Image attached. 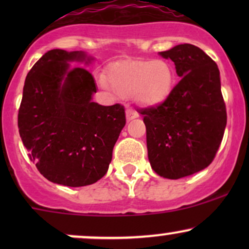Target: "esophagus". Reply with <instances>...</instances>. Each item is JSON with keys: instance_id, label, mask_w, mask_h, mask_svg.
<instances>
[{"instance_id": "esophagus-1", "label": "esophagus", "mask_w": 249, "mask_h": 249, "mask_svg": "<svg viewBox=\"0 0 249 249\" xmlns=\"http://www.w3.org/2000/svg\"><path fill=\"white\" fill-rule=\"evenodd\" d=\"M137 117H138V113H137L136 111L132 110V108H130V107L126 108V119H127V122L132 121V119L137 118Z\"/></svg>"}]
</instances>
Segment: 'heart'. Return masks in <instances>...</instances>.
Masks as SVG:
<instances>
[{
  "label": "heart",
  "instance_id": "1",
  "mask_svg": "<svg viewBox=\"0 0 249 249\" xmlns=\"http://www.w3.org/2000/svg\"><path fill=\"white\" fill-rule=\"evenodd\" d=\"M107 81L99 77V84L117 95L133 97L137 103L146 107L164 104L176 87V71L165 59H127L111 64Z\"/></svg>",
  "mask_w": 249,
  "mask_h": 249
}]
</instances>
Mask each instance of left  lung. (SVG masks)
I'll list each match as a JSON object with an SVG mask.
<instances>
[{
	"mask_svg": "<svg viewBox=\"0 0 249 249\" xmlns=\"http://www.w3.org/2000/svg\"><path fill=\"white\" fill-rule=\"evenodd\" d=\"M160 56L181 77L164 104L139 111L146 126L147 156L160 177L179 179L213 161L224 137L227 112L216 63L196 45L179 44Z\"/></svg>",
	"mask_w": 249,
	"mask_h": 249,
	"instance_id": "left-lung-1",
	"label": "left lung"
}]
</instances>
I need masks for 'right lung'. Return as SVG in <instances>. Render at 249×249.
<instances>
[{
    "instance_id": "1",
    "label": "right lung",
    "mask_w": 249,
    "mask_h": 249,
    "mask_svg": "<svg viewBox=\"0 0 249 249\" xmlns=\"http://www.w3.org/2000/svg\"><path fill=\"white\" fill-rule=\"evenodd\" d=\"M73 61L90 58L82 51L53 49L35 63L25 78L17 123L39 173L56 184L79 187L107 172L126 118L121 104L91 101L95 79L84 68H71Z\"/></svg>"
}]
</instances>
